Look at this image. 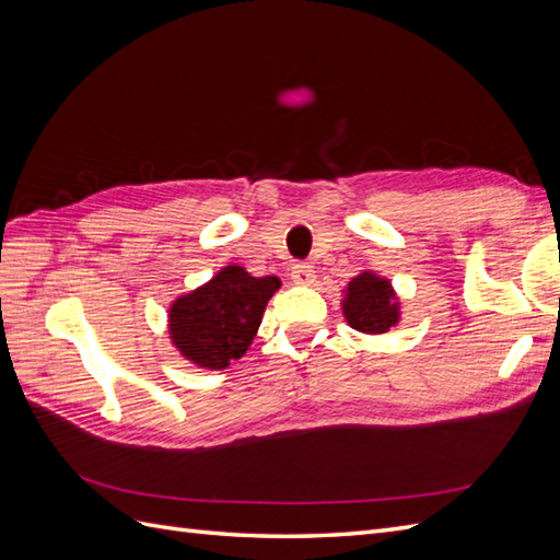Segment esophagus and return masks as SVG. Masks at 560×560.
<instances>
[{
	"mask_svg": "<svg viewBox=\"0 0 560 560\" xmlns=\"http://www.w3.org/2000/svg\"><path fill=\"white\" fill-rule=\"evenodd\" d=\"M292 280H294V284L311 287L315 282L313 266H308V264H294L292 266Z\"/></svg>",
	"mask_w": 560,
	"mask_h": 560,
	"instance_id": "34e87169",
	"label": "esophagus"
}]
</instances>
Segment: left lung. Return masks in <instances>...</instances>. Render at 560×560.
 Returning a JSON list of instances; mask_svg holds the SVG:
<instances>
[{
  "label": "left lung",
  "instance_id": "obj_1",
  "mask_svg": "<svg viewBox=\"0 0 560 560\" xmlns=\"http://www.w3.org/2000/svg\"><path fill=\"white\" fill-rule=\"evenodd\" d=\"M341 311L354 331L378 336L399 325L401 301L387 278L376 270H362L346 284Z\"/></svg>",
  "mask_w": 560,
  "mask_h": 560
}]
</instances>
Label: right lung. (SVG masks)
<instances>
[{"instance_id":"obj_1","label":"right lung","mask_w":560,"mask_h":560,"mask_svg":"<svg viewBox=\"0 0 560 560\" xmlns=\"http://www.w3.org/2000/svg\"><path fill=\"white\" fill-rule=\"evenodd\" d=\"M280 278H254L247 268L229 264L196 290L177 296L167 308L171 343L198 369L222 371L241 360L259 331Z\"/></svg>"}]
</instances>
